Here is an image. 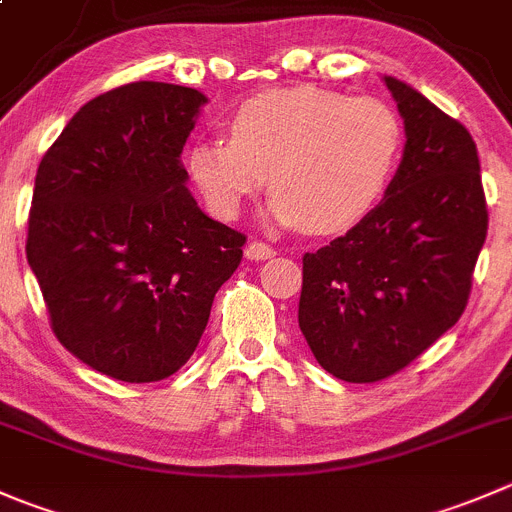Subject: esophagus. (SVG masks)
<instances>
[{
    "instance_id": "34e87169",
    "label": "esophagus",
    "mask_w": 512,
    "mask_h": 512,
    "mask_svg": "<svg viewBox=\"0 0 512 512\" xmlns=\"http://www.w3.org/2000/svg\"><path fill=\"white\" fill-rule=\"evenodd\" d=\"M245 257L247 260H255V262L267 260V257H275V247H270L267 242H262V240H252L250 245L245 247Z\"/></svg>"
}]
</instances>
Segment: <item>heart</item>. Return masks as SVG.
Masks as SVG:
<instances>
[{"label":"heart","instance_id":"1","mask_svg":"<svg viewBox=\"0 0 512 512\" xmlns=\"http://www.w3.org/2000/svg\"><path fill=\"white\" fill-rule=\"evenodd\" d=\"M230 140L205 137L187 170L212 215L235 220L272 182L270 217L332 235L365 220L403 155V122L385 99L297 84L245 99L227 119Z\"/></svg>","mask_w":512,"mask_h":512}]
</instances>
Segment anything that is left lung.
<instances>
[{
	"label": "left lung",
	"instance_id": "8db88e82",
	"mask_svg": "<svg viewBox=\"0 0 512 512\" xmlns=\"http://www.w3.org/2000/svg\"><path fill=\"white\" fill-rule=\"evenodd\" d=\"M405 150L380 205L302 257L300 330L315 360L345 382L408 367L463 315L488 235L470 132L395 77Z\"/></svg>",
	"mask_w": 512,
	"mask_h": 512
}]
</instances>
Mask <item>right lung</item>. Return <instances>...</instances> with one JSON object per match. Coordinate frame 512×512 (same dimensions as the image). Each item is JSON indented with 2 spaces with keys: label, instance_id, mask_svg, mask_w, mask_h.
I'll list each match as a JSON object with an SVG mask.
<instances>
[{
  "label": "right lung",
  "instance_id": "1",
  "mask_svg": "<svg viewBox=\"0 0 512 512\" xmlns=\"http://www.w3.org/2000/svg\"><path fill=\"white\" fill-rule=\"evenodd\" d=\"M207 102L132 82L99 94L44 152L27 262L57 340L102 375L157 382L195 352L247 237L187 190L182 147Z\"/></svg>",
  "mask_w": 512,
  "mask_h": 512
}]
</instances>
